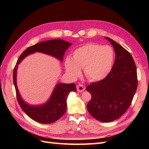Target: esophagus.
<instances>
[{
    "label": "esophagus",
    "mask_w": 149,
    "mask_h": 149,
    "mask_svg": "<svg viewBox=\"0 0 149 149\" xmlns=\"http://www.w3.org/2000/svg\"><path fill=\"white\" fill-rule=\"evenodd\" d=\"M76 88H77V91L78 92H83L85 90V86L81 84H79L78 85H77Z\"/></svg>",
    "instance_id": "esophagus-1"
}]
</instances>
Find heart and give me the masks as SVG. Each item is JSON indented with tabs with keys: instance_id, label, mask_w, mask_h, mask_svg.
Masks as SVG:
<instances>
[{
	"instance_id": "obj_1",
	"label": "heart",
	"mask_w": 149,
	"mask_h": 149,
	"mask_svg": "<svg viewBox=\"0 0 149 149\" xmlns=\"http://www.w3.org/2000/svg\"><path fill=\"white\" fill-rule=\"evenodd\" d=\"M114 60V52L110 46L96 43H87L76 49L73 59L67 57L65 61L66 73L76 78L84 69V74L91 81L104 79L110 73Z\"/></svg>"
}]
</instances>
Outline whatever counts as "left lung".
Here are the masks:
<instances>
[{
  "mask_svg": "<svg viewBox=\"0 0 149 149\" xmlns=\"http://www.w3.org/2000/svg\"><path fill=\"white\" fill-rule=\"evenodd\" d=\"M114 47L116 59L110 73L102 80L91 83L87 109L102 123L118 119L128 109L137 88V69L130 53L113 40L105 37Z\"/></svg>",
  "mask_w": 149,
  "mask_h": 149,
  "instance_id": "obj_1",
  "label": "left lung"
}]
</instances>
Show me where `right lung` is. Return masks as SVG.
<instances>
[{
	"instance_id": "1",
	"label": "right lung",
	"mask_w": 149,
	"mask_h": 149,
	"mask_svg": "<svg viewBox=\"0 0 149 149\" xmlns=\"http://www.w3.org/2000/svg\"><path fill=\"white\" fill-rule=\"evenodd\" d=\"M71 43L61 39H54L38 43L26 48L21 54L17 60L13 73V81L14 84L18 102L25 113L29 118L39 123L50 124L59 119L65 114L66 109V100L71 91H76L75 84L58 83L54 88L49 100L44 104L40 105H31L26 103L22 98L17 84V73L18 65L24 58L30 54L40 52L52 56L59 60H63V56L66 49Z\"/></svg>"
}]
</instances>
